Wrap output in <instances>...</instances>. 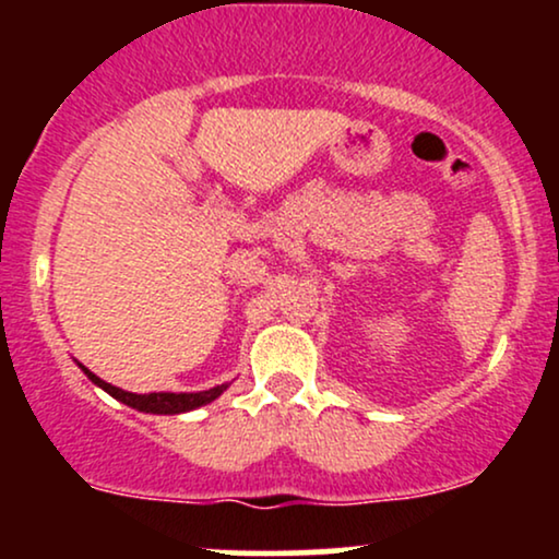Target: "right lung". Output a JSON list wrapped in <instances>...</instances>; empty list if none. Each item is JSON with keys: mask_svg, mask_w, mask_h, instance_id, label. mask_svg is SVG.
Here are the masks:
<instances>
[{"mask_svg": "<svg viewBox=\"0 0 559 559\" xmlns=\"http://www.w3.org/2000/svg\"><path fill=\"white\" fill-rule=\"evenodd\" d=\"M79 368L86 373L88 381L94 383V386L105 389L107 394L115 396L118 402L128 404V407L139 409V413H152V415H181V413H191V409L197 407H204V404L215 402L217 396L226 391L230 383H221V386H213L207 391H152V394H133V391H126V389H118L112 386V383L102 381L99 376H94L92 370L86 368V365L79 362Z\"/></svg>", "mask_w": 559, "mask_h": 559, "instance_id": "add662e5", "label": "right lung"}]
</instances>
